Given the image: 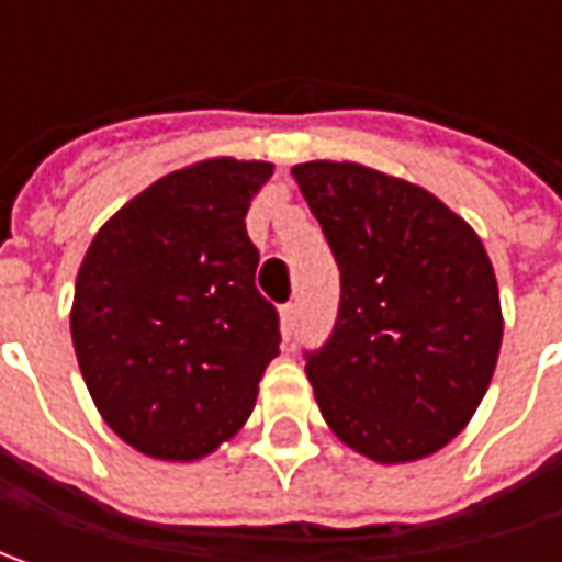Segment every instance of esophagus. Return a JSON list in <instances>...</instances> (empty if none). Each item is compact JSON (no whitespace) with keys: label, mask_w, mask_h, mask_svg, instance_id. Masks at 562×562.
<instances>
[{"label":"esophagus","mask_w":562,"mask_h":562,"mask_svg":"<svg viewBox=\"0 0 562 562\" xmlns=\"http://www.w3.org/2000/svg\"><path fill=\"white\" fill-rule=\"evenodd\" d=\"M293 331H296V303H288L281 306V335L284 340H291Z\"/></svg>","instance_id":"1"}]
</instances>
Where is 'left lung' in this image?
I'll return each instance as SVG.
<instances>
[{"label":"left lung","mask_w":562,"mask_h":562,"mask_svg":"<svg viewBox=\"0 0 562 562\" xmlns=\"http://www.w3.org/2000/svg\"><path fill=\"white\" fill-rule=\"evenodd\" d=\"M340 269L335 335L306 357L340 441L381 465L438 453L485 397L504 313L479 234L425 187L359 162L293 165Z\"/></svg>","instance_id":"1"}]
</instances>
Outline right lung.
I'll use <instances>...</instances> for the list:
<instances>
[{
    "mask_svg": "<svg viewBox=\"0 0 562 562\" xmlns=\"http://www.w3.org/2000/svg\"><path fill=\"white\" fill-rule=\"evenodd\" d=\"M271 171L231 156L178 168L121 205L80 262V375L105 425L153 460L193 463L231 441L278 357L244 222Z\"/></svg>",
    "mask_w": 562,
    "mask_h": 562,
    "instance_id": "1",
    "label": "right lung"
}]
</instances>
